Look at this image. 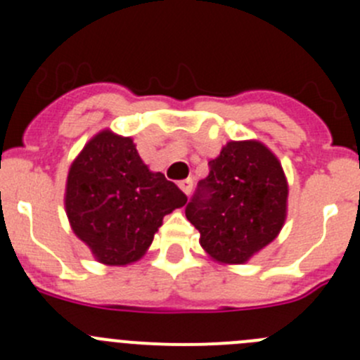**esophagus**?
Here are the masks:
<instances>
[{"label": "esophagus", "mask_w": 360, "mask_h": 360, "mask_svg": "<svg viewBox=\"0 0 360 360\" xmlns=\"http://www.w3.org/2000/svg\"><path fill=\"white\" fill-rule=\"evenodd\" d=\"M179 188H181V190L184 191V193L190 195V193H191V190H193V181H191V179H184V181H181V183H179Z\"/></svg>", "instance_id": "34e87169"}]
</instances>
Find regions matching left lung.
I'll use <instances>...</instances> for the list:
<instances>
[{
	"mask_svg": "<svg viewBox=\"0 0 360 360\" xmlns=\"http://www.w3.org/2000/svg\"><path fill=\"white\" fill-rule=\"evenodd\" d=\"M285 209L288 181L277 157L257 141H231L209 162L184 212L214 259L240 264L277 237Z\"/></svg>",
	"mask_w": 360,
	"mask_h": 360,
	"instance_id": "8db88e82",
	"label": "left lung"
}]
</instances>
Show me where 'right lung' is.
<instances>
[{"instance_id": "right-lung-1", "label": "right lung", "mask_w": 360, "mask_h": 360, "mask_svg": "<svg viewBox=\"0 0 360 360\" xmlns=\"http://www.w3.org/2000/svg\"><path fill=\"white\" fill-rule=\"evenodd\" d=\"M186 200L172 181L144 165L130 137L110 130L97 134L69 169V223L104 264L139 259L163 216Z\"/></svg>"}]
</instances>
